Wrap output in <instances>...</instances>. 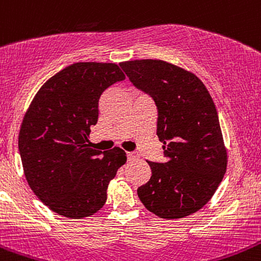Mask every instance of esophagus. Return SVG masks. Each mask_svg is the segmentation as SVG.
I'll return each instance as SVG.
<instances>
[{
    "mask_svg": "<svg viewBox=\"0 0 261 261\" xmlns=\"http://www.w3.org/2000/svg\"><path fill=\"white\" fill-rule=\"evenodd\" d=\"M126 154H127L128 159H135V157L137 156V154H136L135 152H127Z\"/></svg>",
    "mask_w": 261,
    "mask_h": 261,
    "instance_id": "obj_1",
    "label": "esophagus"
}]
</instances>
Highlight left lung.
<instances>
[{"label": "left lung", "mask_w": 261, "mask_h": 261, "mask_svg": "<svg viewBox=\"0 0 261 261\" xmlns=\"http://www.w3.org/2000/svg\"><path fill=\"white\" fill-rule=\"evenodd\" d=\"M120 67L154 101L156 134L166 157L165 162L147 161L151 177L137 196L160 218L190 216L207 204L227 170L216 105L194 74L171 63L141 59Z\"/></svg>", "instance_id": "1"}]
</instances>
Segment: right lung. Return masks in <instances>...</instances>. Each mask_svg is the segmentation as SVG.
Segmentation results:
<instances>
[{
    "instance_id": "1",
    "label": "right lung",
    "mask_w": 261,
    "mask_h": 261,
    "mask_svg": "<svg viewBox=\"0 0 261 261\" xmlns=\"http://www.w3.org/2000/svg\"><path fill=\"white\" fill-rule=\"evenodd\" d=\"M114 63H74L48 79L22 121L18 148L24 176L37 197L59 216H93L107 202L109 182L126 162L115 147H89L101 94L122 82Z\"/></svg>"
}]
</instances>
